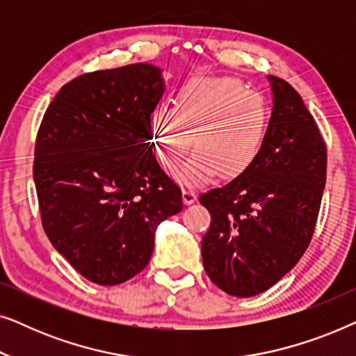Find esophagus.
<instances>
[{
    "label": "esophagus",
    "mask_w": 356,
    "mask_h": 356,
    "mask_svg": "<svg viewBox=\"0 0 356 356\" xmlns=\"http://www.w3.org/2000/svg\"><path fill=\"white\" fill-rule=\"evenodd\" d=\"M183 201L184 204H193L196 201V193L191 188H183Z\"/></svg>",
    "instance_id": "34e87169"
}]
</instances>
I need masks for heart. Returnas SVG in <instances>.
<instances>
[{
    "instance_id": "b5f03b06",
    "label": "heart",
    "mask_w": 356,
    "mask_h": 356,
    "mask_svg": "<svg viewBox=\"0 0 356 356\" xmlns=\"http://www.w3.org/2000/svg\"><path fill=\"white\" fill-rule=\"evenodd\" d=\"M270 110L261 92L248 89L235 77H193L175 97V105L160 102L150 115V134L162 136L157 157L177 168L193 144L196 150L179 179L199 184L220 170L236 177L254 162L264 144Z\"/></svg>"
}]
</instances>
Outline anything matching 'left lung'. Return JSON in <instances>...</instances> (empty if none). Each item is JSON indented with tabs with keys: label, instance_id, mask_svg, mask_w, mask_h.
Returning <instances> with one entry per match:
<instances>
[{
	"label": "left lung",
	"instance_id": "obj_1",
	"mask_svg": "<svg viewBox=\"0 0 356 356\" xmlns=\"http://www.w3.org/2000/svg\"><path fill=\"white\" fill-rule=\"evenodd\" d=\"M274 106L264 144L225 186L201 194L212 220L202 238L209 279L232 296L259 295L303 256L325 186L327 149L298 92L269 76Z\"/></svg>",
	"mask_w": 356,
	"mask_h": 356
}]
</instances>
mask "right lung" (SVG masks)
I'll use <instances>...</instances> for the list:
<instances>
[{"label":"right lung","instance_id":"obj_1","mask_svg":"<svg viewBox=\"0 0 356 356\" xmlns=\"http://www.w3.org/2000/svg\"><path fill=\"white\" fill-rule=\"evenodd\" d=\"M163 90L162 71L144 63L86 72L61 87L38 128L33 181L43 230L94 284L139 274L157 227L183 209L181 189L147 143Z\"/></svg>","mask_w":356,"mask_h":356}]
</instances>
